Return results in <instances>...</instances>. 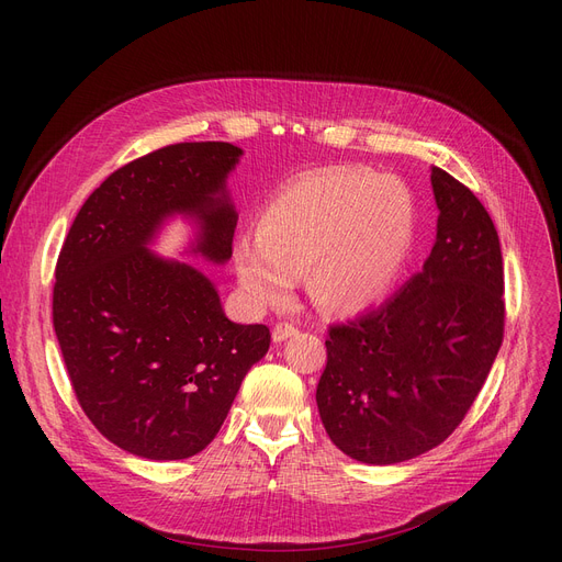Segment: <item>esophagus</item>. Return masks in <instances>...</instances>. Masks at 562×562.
<instances>
[{
	"instance_id": "1",
	"label": "esophagus",
	"mask_w": 562,
	"mask_h": 562,
	"mask_svg": "<svg viewBox=\"0 0 562 562\" xmlns=\"http://www.w3.org/2000/svg\"><path fill=\"white\" fill-rule=\"evenodd\" d=\"M293 335H299V326H293V323H278V326L273 328V341L280 344Z\"/></svg>"
}]
</instances>
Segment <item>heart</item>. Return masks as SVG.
Segmentation results:
<instances>
[{
	"mask_svg": "<svg viewBox=\"0 0 562 562\" xmlns=\"http://www.w3.org/2000/svg\"><path fill=\"white\" fill-rule=\"evenodd\" d=\"M415 232V202L401 182L333 168L301 177L266 204L259 234L236 241L234 266L257 305L284 303L307 273L321 307L358 314L392 291Z\"/></svg>",
	"mask_w": 562,
	"mask_h": 562,
	"instance_id": "1",
	"label": "heart"
}]
</instances>
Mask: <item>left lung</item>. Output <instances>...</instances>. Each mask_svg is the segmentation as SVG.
Returning a JSON list of instances; mask_svg holds the SVG:
<instances>
[{
	"label": "left lung",
	"instance_id": "left-lung-1",
	"mask_svg": "<svg viewBox=\"0 0 562 562\" xmlns=\"http://www.w3.org/2000/svg\"><path fill=\"white\" fill-rule=\"evenodd\" d=\"M437 216L424 269L390 301L330 326L316 405L333 445L396 464L441 445L464 419L504 341V259L481 200L430 170Z\"/></svg>",
	"mask_w": 562,
	"mask_h": 562
}]
</instances>
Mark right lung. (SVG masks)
Returning <instances> with one entry per match:
<instances>
[{"mask_svg":"<svg viewBox=\"0 0 562 562\" xmlns=\"http://www.w3.org/2000/svg\"><path fill=\"white\" fill-rule=\"evenodd\" d=\"M241 155L221 140L177 143L117 168L88 195L58 255L52 316L72 390L132 456L200 453L269 350V328L229 321L200 269L147 248L182 216L195 227L187 252L225 263L239 221L227 177Z\"/></svg>","mask_w":562,"mask_h":562,"instance_id":"add662e5","label":"right lung"}]
</instances>
